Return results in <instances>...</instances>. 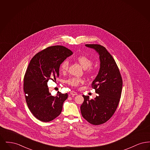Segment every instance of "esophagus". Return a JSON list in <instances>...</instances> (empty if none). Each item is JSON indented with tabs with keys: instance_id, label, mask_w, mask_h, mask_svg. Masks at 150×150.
I'll return each instance as SVG.
<instances>
[{
	"instance_id": "esophagus-1",
	"label": "esophagus",
	"mask_w": 150,
	"mask_h": 150,
	"mask_svg": "<svg viewBox=\"0 0 150 150\" xmlns=\"http://www.w3.org/2000/svg\"><path fill=\"white\" fill-rule=\"evenodd\" d=\"M70 94H71V95H72V96H76V95L78 94V93L75 92H74V91L70 92Z\"/></svg>"
}]
</instances>
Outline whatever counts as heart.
I'll return each instance as SVG.
<instances>
[{
	"mask_svg": "<svg viewBox=\"0 0 150 150\" xmlns=\"http://www.w3.org/2000/svg\"><path fill=\"white\" fill-rule=\"evenodd\" d=\"M78 62L80 64L86 69L88 73H91L93 71L92 65L93 64V61L89 57L86 56H80L76 58ZM69 68V62L67 60H65L60 65L59 71L64 73L67 71ZM84 80L82 78H79L75 77H71L66 80V83L69 86L73 87H78L81 83H83Z\"/></svg>",
	"mask_w": 150,
	"mask_h": 150,
	"instance_id": "1",
	"label": "heart"
}]
</instances>
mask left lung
<instances>
[{
	"instance_id": "left-lung-1",
	"label": "left lung",
	"mask_w": 150,
	"mask_h": 150,
	"mask_svg": "<svg viewBox=\"0 0 150 150\" xmlns=\"http://www.w3.org/2000/svg\"><path fill=\"white\" fill-rule=\"evenodd\" d=\"M100 56V71L92 86L98 94L94 99L83 95L80 107L83 117L89 123L98 125L108 121L114 115L121 97L122 80L119 69L110 53L99 44H86Z\"/></svg>"
}]
</instances>
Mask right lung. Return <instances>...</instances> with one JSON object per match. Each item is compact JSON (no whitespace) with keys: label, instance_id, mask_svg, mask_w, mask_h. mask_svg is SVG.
<instances>
[{"label":"right lung","instance_id":"right-lung-1","mask_svg":"<svg viewBox=\"0 0 150 150\" xmlns=\"http://www.w3.org/2000/svg\"><path fill=\"white\" fill-rule=\"evenodd\" d=\"M72 53L64 46H52L36 54L29 63L23 79V90L29 110L41 121H52L61 113L68 94L58 92L56 97L52 96L47 83L59 76L60 64Z\"/></svg>","mask_w":150,"mask_h":150}]
</instances>
